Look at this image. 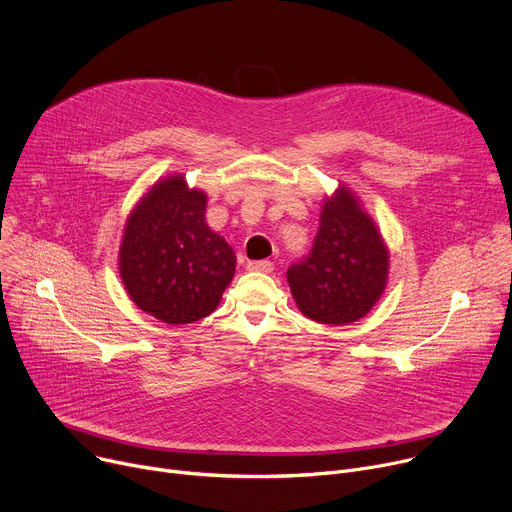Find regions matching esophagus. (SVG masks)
Returning a JSON list of instances; mask_svg holds the SVG:
<instances>
[{
    "instance_id": "1",
    "label": "esophagus",
    "mask_w": 512,
    "mask_h": 512,
    "mask_svg": "<svg viewBox=\"0 0 512 512\" xmlns=\"http://www.w3.org/2000/svg\"><path fill=\"white\" fill-rule=\"evenodd\" d=\"M249 271H261V273H271L273 271V263L269 259H261V261H249L247 263Z\"/></svg>"
}]
</instances>
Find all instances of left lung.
<instances>
[{"instance_id":"8db88e82","label":"left lung","mask_w":512,"mask_h":512,"mask_svg":"<svg viewBox=\"0 0 512 512\" xmlns=\"http://www.w3.org/2000/svg\"><path fill=\"white\" fill-rule=\"evenodd\" d=\"M389 251L358 198L340 186L322 204L312 251L287 269L300 312L320 324H350L367 316L387 287Z\"/></svg>"}]
</instances>
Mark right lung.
<instances>
[{
    "label": "right lung",
    "mask_w": 512,
    "mask_h": 512,
    "mask_svg": "<svg viewBox=\"0 0 512 512\" xmlns=\"http://www.w3.org/2000/svg\"><path fill=\"white\" fill-rule=\"evenodd\" d=\"M206 194L182 174L158 180L127 216L119 275L139 310L166 324L212 314L235 275L233 247L204 221Z\"/></svg>",
    "instance_id": "1"
}]
</instances>
